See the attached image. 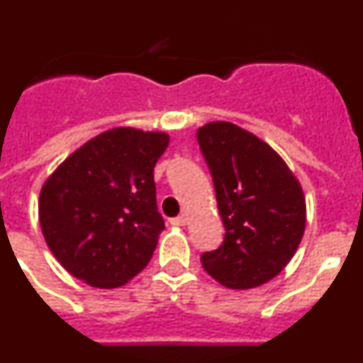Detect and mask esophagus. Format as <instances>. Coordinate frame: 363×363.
I'll use <instances>...</instances> for the list:
<instances>
[{"label":"esophagus","instance_id":"34e87169","mask_svg":"<svg viewBox=\"0 0 363 363\" xmlns=\"http://www.w3.org/2000/svg\"><path fill=\"white\" fill-rule=\"evenodd\" d=\"M171 223H172V225H176V227H184V225H187V223H189V218L185 216V214H182V216H178V218H172Z\"/></svg>","mask_w":363,"mask_h":363}]
</instances>
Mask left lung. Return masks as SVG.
<instances>
[{
    "instance_id": "8db88e82",
    "label": "left lung",
    "mask_w": 363,
    "mask_h": 363,
    "mask_svg": "<svg viewBox=\"0 0 363 363\" xmlns=\"http://www.w3.org/2000/svg\"><path fill=\"white\" fill-rule=\"evenodd\" d=\"M196 136L225 225L223 243L201 255V265L227 289H255L284 271L303 238V189L277 150L238 125L211 121Z\"/></svg>"
}]
</instances>
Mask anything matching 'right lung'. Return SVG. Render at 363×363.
<instances>
[{"mask_svg":"<svg viewBox=\"0 0 363 363\" xmlns=\"http://www.w3.org/2000/svg\"><path fill=\"white\" fill-rule=\"evenodd\" d=\"M169 142L167 133L114 127L69 154L45 179L41 233L74 278L116 289L149 264L165 229L154 165Z\"/></svg>","mask_w":363,"mask_h":363,"instance_id":"obj_1","label":"right lung"}]
</instances>
